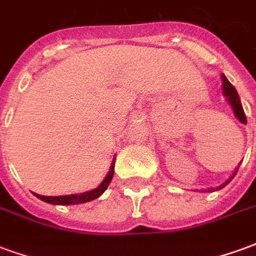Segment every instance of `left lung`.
I'll list each match as a JSON object with an SVG mask.
<instances>
[{
  "label": "left lung",
  "mask_w": 256,
  "mask_h": 256,
  "mask_svg": "<svg viewBox=\"0 0 256 256\" xmlns=\"http://www.w3.org/2000/svg\"><path fill=\"white\" fill-rule=\"evenodd\" d=\"M220 79H222V93H224V96L226 97V100H228V102L230 104V106L233 108V112H234V115H236V118L240 120L242 123H247V118H246V114H244V110H242V101H240V97H238V93H237V90L234 89V86L228 80V78H226L225 75H220ZM242 163V162H240ZM240 166V164H238ZM238 166L234 168V172H233V174H232L230 177L226 180L225 182L222 184V185H220V186H216V188H208L206 189V190H203V192H214V190H220V189L225 188L228 184L234 178V176H236V172H238Z\"/></svg>",
  "instance_id": "8db88e82"
}]
</instances>
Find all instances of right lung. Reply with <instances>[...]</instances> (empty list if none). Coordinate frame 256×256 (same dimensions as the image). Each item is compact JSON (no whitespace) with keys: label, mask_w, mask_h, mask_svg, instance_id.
Returning <instances> with one entry per match:
<instances>
[{"label":"right lung","mask_w":256,"mask_h":256,"mask_svg":"<svg viewBox=\"0 0 256 256\" xmlns=\"http://www.w3.org/2000/svg\"><path fill=\"white\" fill-rule=\"evenodd\" d=\"M114 172H115V159L112 160L111 168L110 172L104 178V181L97 186L96 189L88 190L84 193H75V194H66V196H42V194H36L38 198H41L44 202L50 204H60V206H71V204H80V203H88L90 200H94V198H100L102 193L106 192L108 185L111 182L112 177H114Z\"/></svg>","instance_id":"add662e5"}]
</instances>
